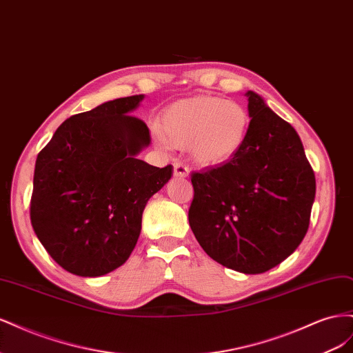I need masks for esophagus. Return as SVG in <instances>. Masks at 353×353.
Wrapping results in <instances>:
<instances>
[{
    "instance_id": "esophagus-1",
    "label": "esophagus",
    "mask_w": 353,
    "mask_h": 353,
    "mask_svg": "<svg viewBox=\"0 0 353 353\" xmlns=\"http://www.w3.org/2000/svg\"><path fill=\"white\" fill-rule=\"evenodd\" d=\"M190 175V169L184 163H174V176L176 178H187Z\"/></svg>"
}]
</instances>
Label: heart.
I'll return each instance as SVG.
<instances>
[{
    "label": "heart",
    "mask_w": 353,
    "mask_h": 353,
    "mask_svg": "<svg viewBox=\"0 0 353 353\" xmlns=\"http://www.w3.org/2000/svg\"><path fill=\"white\" fill-rule=\"evenodd\" d=\"M250 128V114L241 104L215 95H194L165 108L153 135L162 148L188 147L196 165L218 168L243 152Z\"/></svg>",
    "instance_id": "b5f03b06"
}]
</instances>
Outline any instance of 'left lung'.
Segmentation results:
<instances>
[{"label": "left lung", "instance_id": "1", "mask_svg": "<svg viewBox=\"0 0 353 353\" xmlns=\"http://www.w3.org/2000/svg\"><path fill=\"white\" fill-rule=\"evenodd\" d=\"M249 140L230 163L194 172L188 222L213 261L262 274L302 243L315 199V175L294 128L254 91L245 92Z\"/></svg>", "mask_w": 353, "mask_h": 353}]
</instances>
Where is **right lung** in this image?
I'll return each mask as SVG.
<instances>
[{"label": "right lung", "instance_id": "1", "mask_svg": "<svg viewBox=\"0 0 353 353\" xmlns=\"http://www.w3.org/2000/svg\"><path fill=\"white\" fill-rule=\"evenodd\" d=\"M144 94L105 101L63 122L37 157L30 222L63 270L100 276L123 265L148 199L172 176L137 156L152 143L131 116Z\"/></svg>", "mask_w": 353, "mask_h": 353}]
</instances>
